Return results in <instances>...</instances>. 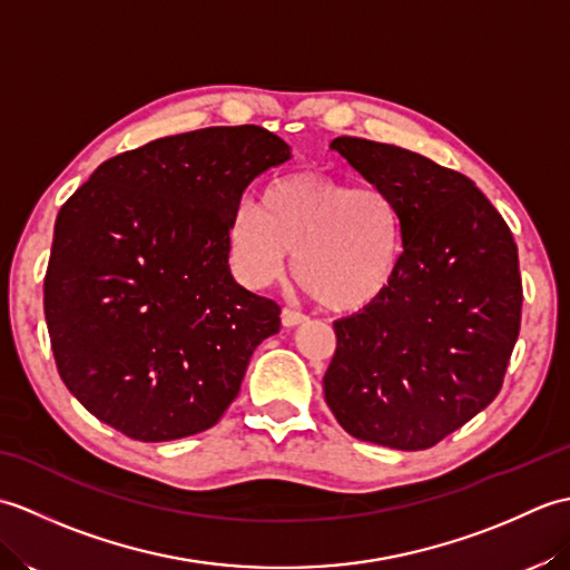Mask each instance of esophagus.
I'll list each match as a JSON object with an SVG mask.
<instances>
[{"instance_id":"esophagus-1","label":"esophagus","mask_w":570,"mask_h":570,"mask_svg":"<svg viewBox=\"0 0 570 570\" xmlns=\"http://www.w3.org/2000/svg\"><path fill=\"white\" fill-rule=\"evenodd\" d=\"M304 321H306L304 313L292 311V308H284L282 311V325H284V328H296V325H301Z\"/></svg>"}]
</instances>
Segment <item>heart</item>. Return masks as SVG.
Returning a JSON list of instances; mask_svg holds the SVG:
<instances>
[{
	"instance_id": "b5f03b06",
	"label": "heart",
	"mask_w": 570,
	"mask_h": 570,
	"mask_svg": "<svg viewBox=\"0 0 570 570\" xmlns=\"http://www.w3.org/2000/svg\"><path fill=\"white\" fill-rule=\"evenodd\" d=\"M235 269L252 286L294 274L335 313L367 308L390 288L402 262V217L377 186L321 174H288L264 188L259 208L239 203L227 223Z\"/></svg>"
}]
</instances>
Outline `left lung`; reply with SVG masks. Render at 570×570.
<instances>
[{
    "label": "left lung",
    "instance_id": "left-lung-1",
    "mask_svg": "<svg viewBox=\"0 0 570 570\" xmlns=\"http://www.w3.org/2000/svg\"><path fill=\"white\" fill-rule=\"evenodd\" d=\"M331 149L394 200L404 249L382 298L335 321L325 402L355 439L423 451L500 392L522 321L514 237L468 176L426 156L357 137Z\"/></svg>",
    "mask_w": 570,
    "mask_h": 570
}]
</instances>
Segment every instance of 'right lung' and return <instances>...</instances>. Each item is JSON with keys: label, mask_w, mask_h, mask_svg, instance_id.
<instances>
[{"label": "right lung", "mask_w": 570, "mask_h": 570, "mask_svg": "<svg viewBox=\"0 0 570 570\" xmlns=\"http://www.w3.org/2000/svg\"><path fill=\"white\" fill-rule=\"evenodd\" d=\"M292 147L254 125L164 137L95 168L60 208L43 282L68 392L144 443L215 426L278 306L229 274L242 193Z\"/></svg>", "instance_id": "add662e5"}]
</instances>
